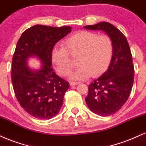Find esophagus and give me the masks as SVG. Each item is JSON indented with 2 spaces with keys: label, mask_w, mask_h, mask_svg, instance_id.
Listing matches in <instances>:
<instances>
[{
  "label": "esophagus",
  "mask_w": 146,
  "mask_h": 146,
  "mask_svg": "<svg viewBox=\"0 0 146 146\" xmlns=\"http://www.w3.org/2000/svg\"><path fill=\"white\" fill-rule=\"evenodd\" d=\"M78 83H78V82H73V81H72V82H70V85H71V86H73V85H77Z\"/></svg>",
  "instance_id": "obj_1"
}]
</instances>
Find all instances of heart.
I'll return each instance as SVG.
<instances>
[{"label": "heart", "instance_id": "heart-1", "mask_svg": "<svg viewBox=\"0 0 146 146\" xmlns=\"http://www.w3.org/2000/svg\"><path fill=\"white\" fill-rule=\"evenodd\" d=\"M68 54L78 56L79 68L72 73L74 80H85L93 75H102L110 66L113 54V44L105 35H98L94 32L81 31L66 39L63 48L53 50L51 54L52 64L61 76H67L72 70Z\"/></svg>", "mask_w": 146, "mask_h": 146}]
</instances>
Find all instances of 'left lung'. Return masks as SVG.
Instances as JSON below:
<instances>
[{
	"instance_id": "8db88e82",
	"label": "left lung",
	"mask_w": 146,
	"mask_h": 146,
	"mask_svg": "<svg viewBox=\"0 0 146 146\" xmlns=\"http://www.w3.org/2000/svg\"><path fill=\"white\" fill-rule=\"evenodd\" d=\"M88 30H100L107 33L113 44V54L106 72L89 85L85 98L87 107L98 115L114 114L126 103L134 80V66L127 39L113 25L102 22L83 27Z\"/></svg>"
}]
</instances>
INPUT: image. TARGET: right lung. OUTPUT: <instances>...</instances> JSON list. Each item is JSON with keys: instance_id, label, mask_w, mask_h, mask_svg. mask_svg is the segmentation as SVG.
I'll return each instance as SVG.
<instances>
[{"instance_id": "1", "label": "right lung", "mask_w": 146, "mask_h": 146, "mask_svg": "<svg viewBox=\"0 0 146 146\" xmlns=\"http://www.w3.org/2000/svg\"><path fill=\"white\" fill-rule=\"evenodd\" d=\"M72 27L36 25L22 33L17 43L11 68V81L20 106L31 115L49 119L58 114L69 83L51 68L53 48L70 33ZM41 62L39 69L28 66L30 58Z\"/></svg>"}]
</instances>
